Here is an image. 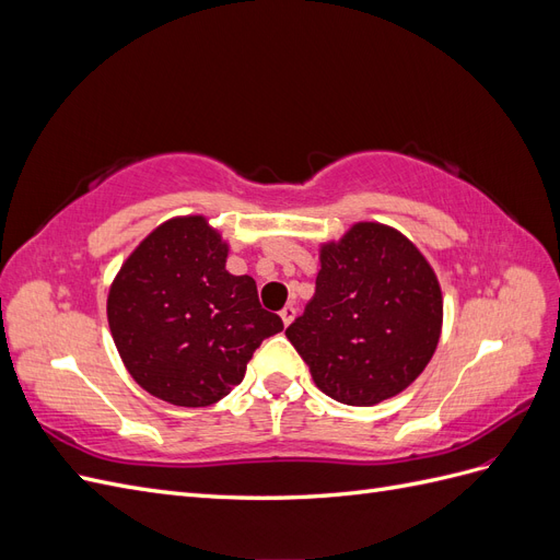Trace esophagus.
<instances>
[{"instance_id": "esophagus-1", "label": "esophagus", "mask_w": 560, "mask_h": 560, "mask_svg": "<svg viewBox=\"0 0 560 560\" xmlns=\"http://www.w3.org/2000/svg\"><path fill=\"white\" fill-rule=\"evenodd\" d=\"M280 317H282V325L290 327L292 322H294V317H296V308H294V306H284V308L280 311Z\"/></svg>"}]
</instances>
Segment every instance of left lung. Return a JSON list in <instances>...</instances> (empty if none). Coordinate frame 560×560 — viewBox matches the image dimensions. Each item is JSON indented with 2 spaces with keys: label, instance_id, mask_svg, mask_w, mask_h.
<instances>
[{
  "label": "left lung",
  "instance_id": "left-lung-1",
  "mask_svg": "<svg viewBox=\"0 0 560 560\" xmlns=\"http://www.w3.org/2000/svg\"><path fill=\"white\" fill-rule=\"evenodd\" d=\"M442 319V287L420 249L393 226L358 222L319 247L315 296L284 334L322 393L374 406L422 374Z\"/></svg>",
  "mask_w": 560,
  "mask_h": 560
}]
</instances>
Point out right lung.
Listing matches in <instances>:
<instances>
[{"label":"right lung","instance_id":"add662e5","mask_svg":"<svg viewBox=\"0 0 560 560\" xmlns=\"http://www.w3.org/2000/svg\"><path fill=\"white\" fill-rule=\"evenodd\" d=\"M229 245L202 214L167 219L130 252L107 296L109 331L128 374L175 406H210L245 376L282 319L257 282L226 270Z\"/></svg>","mask_w":560,"mask_h":560}]
</instances>
